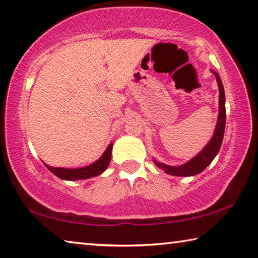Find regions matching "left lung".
<instances>
[{"instance_id":"obj_1","label":"left lung","mask_w":258,"mask_h":258,"mask_svg":"<svg viewBox=\"0 0 258 258\" xmlns=\"http://www.w3.org/2000/svg\"><path fill=\"white\" fill-rule=\"evenodd\" d=\"M216 76L218 83L219 88V113H218V120L217 125H216V130L214 133V137L211 138L203 150L199 155H196L194 158H191L190 161H188L183 165L180 166H170L163 163H158L156 159H153L155 164L157 167L164 171L165 173L171 175H178V177H190V175H195L201 173L206 167L214 161L216 155L218 154L220 149V146L223 144V138L225 132V122H226V110H225V92L223 87V83L220 80V77L216 71H212Z\"/></svg>"}]
</instances>
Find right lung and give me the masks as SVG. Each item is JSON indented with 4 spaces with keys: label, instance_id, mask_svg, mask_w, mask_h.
<instances>
[{
    "label": "right lung",
    "instance_id": "add662e5",
    "mask_svg": "<svg viewBox=\"0 0 258 258\" xmlns=\"http://www.w3.org/2000/svg\"><path fill=\"white\" fill-rule=\"evenodd\" d=\"M111 151L112 144H110L100 159H97L95 163H93L91 165L79 167V169H64V167H52L47 164L44 165L47 166V169L51 173H54L56 177L63 179V180H81V179L96 177V175L104 172L109 165L110 159H111Z\"/></svg>",
    "mask_w": 258,
    "mask_h": 258
}]
</instances>
